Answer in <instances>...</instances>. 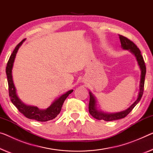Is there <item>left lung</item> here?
<instances>
[{"mask_svg": "<svg viewBox=\"0 0 153 153\" xmlns=\"http://www.w3.org/2000/svg\"><path fill=\"white\" fill-rule=\"evenodd\" d=\"M120 40L121 42V46L122 48L124 50H128L130 52L132 53L135 57H136V59L137 61L138 65L140 68L141 70V79H140V91L139 94H138V97L133 104H132L127 109L124 110L123 111L117 112V113H113V114H107V113L102 112L100 111H98L96 107V98L94 96V95L91 94V91H90V103H89V112H90V115L94 118L97 120H103L105 121H113L116 120L122 119L125 117L127 115L132 111L134 107L136 106V105L140 102L141 98L142 97L143 92H144V81H145V76L146 72V65L144 63V58H143L142 55H141V52L140 49L137 48V46L133 43L132 41L128 39L127 37L119 35Z\"/></svg>", "mask_w": 153, "mask_h": 153, "instance_id": "obj_1", "label": "left lung"}]
</instances>
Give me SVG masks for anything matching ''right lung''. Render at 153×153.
I'll use <instances>...</instances> for the list:
<instances>
[{"instance_id":"obj_1","label":"right lung","mask_w":153,"mask_h":153,"mask_svg":"<svg viewBox=\"0 0 153 153\" xmlns=\"http://www.w3.org/2000/svg\"><path fill=\"white\" fill-rule=\"evenodd\" d=\"M25 40V39L21 41L16 46L15 49H14L12 54H11L10 57L9 59L7 64L6 74L7 77L9 85V97H10L11 101L18 109V111L24 115L25 117H27V118L35 120L39 122H46L51 120L55 118L57 116V115L59 114L61 110H62L63 102L66 99V98L69 96V94L73 91V90H69L66 93H65L64 94L61 96L59 98H58L57 99L54 101L50 107H48L46 109H39L37 107L27 105L20 100L17 95V93H16V90L13 81L12 68L16 53H17L20 46L22 45L23 42Z\"/></svg>"}]
</instances>
